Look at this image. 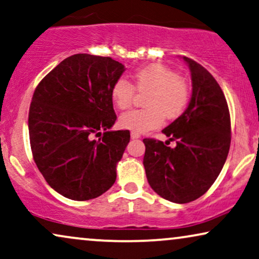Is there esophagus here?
Wrapping results in <instances>:
<instances>
[{
	"mask_svg": "<svg viewBox=\"0 0 259 259\" xmlns=\"http://www.w3.org/2000/svg\"><path fill=\"white\" fill-rule=\"evenodd\" d=\"M140 137H141V135L139 133H135V132L132 133V139H140Z\"/></svg>",
	"mask_w": 259,
	"mask_h": 259,
	"instance_id": "esophagus-1",
	"label": "esophagus"
}]
</instances>
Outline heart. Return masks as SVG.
<instances>
[{
  "instance_id": "obj_1",
  "label": "heart",
  "mask_w": 259,
  "mask_h": 259,
  "mask_svg": "<svg viewBox=\"0 0 259 259\" xmlns=\"http://www.w3.org/2000/svg\"><path fill=\"white\" fill-rule=\"evenodd\" d=\"M133 85L119 78L111 88L113 104L120 110L132 105L135 88L139 94H146L143 104L146 109L132 110L120 115V127L135 133L156 129L163 119H175L187 108L191 90L187 81L179 77L173 68L163 64H150L136 70L133 74Z\"/></svg>"
}]
</instances>
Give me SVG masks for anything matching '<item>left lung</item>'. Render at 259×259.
Returning a JSON list of instances; mask_svg holds the SVG:
<instances>
[{
	"label": "left lung",
	"instance_id": "left-lung-1",
	"mask_svg": "<svg viewBox=\"0 0 259 259\" xmlns=\"http://www.w3.org/2000/svg\"><path fill=\"white\" fill-rule=\"evenodd\" d=\"M191 70L192 97L185 112L162 130L167 142L144 139V169L150 187L165 200L187 204L208 191L225 163L231 144V119L222 88L196 61ZM171 140L174 148L167 147Z\"/></svg>",
	"mask_w": 259,
	"mask_h": 259
}]
</instances>
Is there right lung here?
I'll list each match as a JSON object with an SVG mask.
<instances>
[{"label":"right lung","instance_id":"add662e5","mask_svg":"<svg viewBox=\"0 0 259 259\" xmlns=\"http://www.w3.org/2000/svg\"><path fill=\"white\" fill-rule=\"evenodd\" d=\"M124 70L110 57L74 54L34 91L28 115L33 158L65 198L95 199L115 184L116 164L130 141L129 130H109L117 119L111 88ZM95 135L102 137L95 140Z\"/></svg>","mask_w":259,"mask_h":259}]
</instances>
